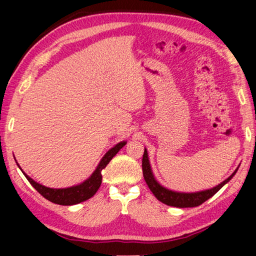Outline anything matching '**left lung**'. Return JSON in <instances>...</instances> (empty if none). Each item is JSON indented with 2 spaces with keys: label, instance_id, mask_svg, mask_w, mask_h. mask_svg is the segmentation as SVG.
<instances>
[{
  "label": "left lung",
  "instance_id": "obj_1",
  "mask_svg": "<svg viewBox=\"0 0 256 256\" xmlns=\"http://www.w3.org/2000/svg\"><path fill=\"white\" fill-rule=\"evenodd\" d=\"M237 170L234 172L227 180H224L222 183H220L219 185H216L210 190H200V192H194V193H183V192H175V190L164 188L162 185H160L158 182L156 180L154 176L152 174V170H151L146 149H144V158H142V172H144V177L146 183L149 186L151 192L154 193V196L157 198L160 202H162L167 206H176V208H193V206H198L202 204L203 202H206V200H209L211 196H214L224 184H227L228 182L232 178L234 175L236 174Z\"/></svg>",
  "mask_w": 256,
  "mask_h": 256
}]
</instances>
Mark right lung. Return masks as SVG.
Instances as JSON below:
<instances>
[{
    "label": "right lung",
    "mask_w": 256,
    "mask_h": 256,
    "mask_svg": "<svg viewBox=\"0 0 256 256\" xmlns=\"http://www.w3.org/2000/svg\"><path fill=\"white\" fill-rule=\"evenodd\" d=\"M125 144H126V142L122 141L116 144L114 148L108 150L106 154L104 156L102 159L100 160V162L98 164L96 170L92 172V175L90 176L88 180H86L84 183H81L79 185L71 186V188H46V186L37 183V182H34L32 178H30V177L28 175H26L24 172H22L26 176V178L28 180L29 183L32 185V188L36 190L37 192H40L42 196L45 198H47L48 201L56 203V204H60V206L78 204V203L86 201L88 198H90L96 194V192L98 190V188H100V184H102V170L107 166L108 164H110L112 158L114 157V156L118 154Z\"/></svg>",
    "instance_id": "obj_1"
}]
</instances>
